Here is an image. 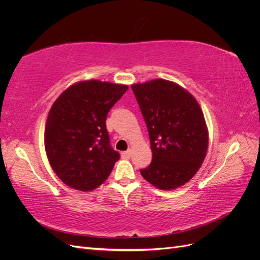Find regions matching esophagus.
Segmentation results:
<instances>
[{
  "instance_id": "34e87169",
  "label": "esophagus",
  "mask_w": 260,
  "mask_h": 260,
  "mask_svg": "<svg viewBox=\"0 0 260 260\" xmlns=\"http://www.w3.org/2000/svg\"><path fill=\"white\" fill-rule=\"evenodd\" d=\"M131 149H128V151H125V152H122L121 153V156L123 157V158H130V156H131Z\"/></svg>"
}]
</instances>
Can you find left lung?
Listing matches in <instances>:
<instances>
[{
    "mask_svg": "<svg viewBox=\"0 0 260 260\" xmlns=\"http://www.w3.org/2000/svg\"><path fill=\"white\" fill-rule=\"evenodd\" d=\"M147 125L152 162L141 175L159 190H175L201 168L208 129L199 102L182 86L165 79L131 85Z\"/></svg>",
    "mask_w": 260,
    "mask_h": 260,
    "instance_id": "8db88e82",
    "label": "left lung"
}]
</instances>
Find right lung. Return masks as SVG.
<instances>
[{"label":"right lung","mask_w":260,"mask_h":260,"mask_svg":"<svg viewBox=\"0 0 260 260\" xmlns=\"http://www.w3.org/2000/svg\"><path fill=\"white\" fill-rule=\"evenodd\" d=\"M128 88L94 79L79 81L53 103L44 147L52 169L68 186L90 192L111 175L120 155L109 144L105 121Z\"/></svg>","instance_id":"1"}]
</instances>
